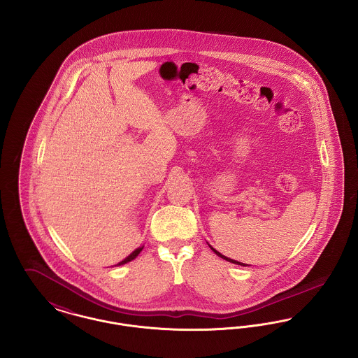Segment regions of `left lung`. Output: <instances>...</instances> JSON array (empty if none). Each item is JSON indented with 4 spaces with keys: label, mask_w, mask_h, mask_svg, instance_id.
I'll return each mask as SVG.
<instances>
[{
    "label": "left lung",
    "mask_w": 358,
    "mask_h": 358,
    "mask_svg": "<svg viewBox=\"0 0 358 358\" xmlns=\"http://www.w3.org/2000/svg\"><path fill=\"white\" fill-rule=\"evenodd\" d=\"M208 245L210 247V250H212V251H213L216 255L219 256V257H222V259H224V260H227V262H229V263H234V264H238V266H244V267H245V266H248V264L240 263V262H238V260H234V259H231V257H227V256L222 255V254H220L219 251H216V250H215V248H213L210 244H208Z\"/></svg>",
    "instance_id": "obj_1"
}]
</instances>
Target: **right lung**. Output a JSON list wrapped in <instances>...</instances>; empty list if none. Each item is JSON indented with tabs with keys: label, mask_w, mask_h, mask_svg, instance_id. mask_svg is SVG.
I'll return each mask as SVG.
<instances>
[{
	"label": "right lung",
	"mask_w": 358,
	"mask_h": 358,
	"mask_svg": "<svg viewBox=\"0 0 358 358\" xmlns=\"http://www.w3.org/2000/svg\"><path fill=\"white\" fill-rule=\"evenodd\" d=\"M143 250V245H141V247H138L136 250H134L130 255L127 256V257H124L122 262H120L118 264H115V266H122V264H126V263H129V262H131V260H134L136 256L139 255V252Z\"/></svg>",
	"instance_id": "obj_1"
}]
</instances>
